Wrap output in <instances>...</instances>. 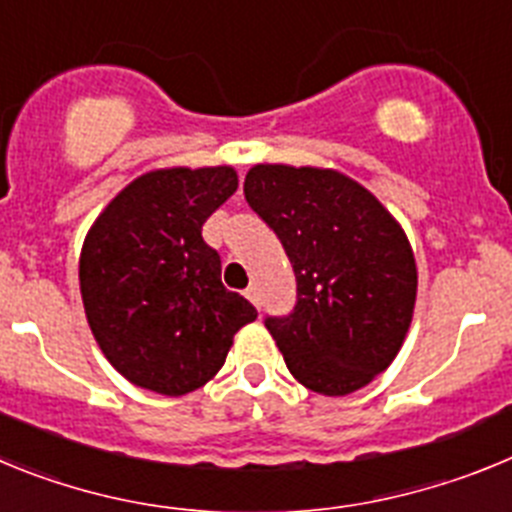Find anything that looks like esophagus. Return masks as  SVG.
Segmentation results:
<instances>
[{"mask_svg": "<svg viewBox=\"0 0 512 512\" xmlns=\"http://www.w3.org/2000/svg\"><path fill=\"white\" fill-rule=\"evenodd\" d=\"M246 297H248V300H251V302H253V305H256V307H259V305H261V297H259V287H253V284H251V287H248V289H246Z\"/></svg>", "mask_w": 512, "mask_h": 512, "instance_id": "obj_1", "label": "esophagus"}]
</instances>
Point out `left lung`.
<instances>
[{
  "label": "left lung",
  "mask_w": 512,
  "mask_h": 512,
  "mask_svg": "<svg viewBox=\"0 0 512 512\" xmlns=\"http://www.w3.org/2000/svg\"><path fill=\"white\" fill-rule=\"evenodd\" d=\"M251 210L295 269V310L266 318L307 390L351 395L392 364L413 320L418 269L405 230L369 189L333 169L259 164Z\"/></svg>",
  "instance_id": "left-lung-1"
}]
</instances>
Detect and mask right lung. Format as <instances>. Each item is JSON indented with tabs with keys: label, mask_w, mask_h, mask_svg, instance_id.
Returning <instances> with one entry per match:
<instances>
[{
	"label": "right lung",
	"mask_w": 512,
	"mask_h": 512,
	"mask_svg": "<svg viewBox=\"0 0 512 512\" xmlns=\"http://www.w3.org/2000/svg\"><path fill=\"white\" fill-rule=\"evenodd\" d=\"M238 189L230 166L138 176L94 220L81 300L102 354L135 387L179 397L210 382L256 307L220 279L207 217Z\"/></svg>",
	"instance_id": "obj_1"
}]
</instances>
